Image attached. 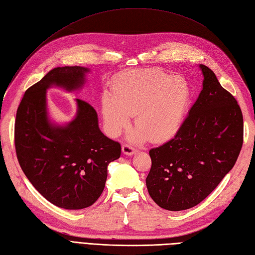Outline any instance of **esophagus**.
Instances as JSON below:
<instances>
[{
	"instance_id": "34e87169",
	"label": "esophagus",
	"mask_w": 255,
	"mask_h": 255,
	"mask_svg": "<svg viewBox=\"0 0 255 255\" xmlns=\"http://www.w3.org/2000/svg\"><path fill=\"white\" fill-rule=\"evenodd\" d=\"M122 151H123L124 154H126L128 156H131V155H133L136 152L135 149L132 146H130L129 144H124L122 146Z\"/></svg>"
}]
</instances>
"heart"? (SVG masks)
Instances as JSON below:
<instances>
[{"instance_id":"heart-1","label":"heart","mask_w":255,"mask_h":255,"mask_svg":"<svg viewBox=\"0 0 255 255\" xmlns=\"http://www.w3.org/2000/svg\"><path fill=\"white\" fill-rule=\"evenodd\" d=\"M113 94L102 98L104 127L111 136H117L135 115L139 129L130 135L135 143L147 138L155 143L172 139L182 127L191 100V89L184 78L157 70L121 76Z\"/></svg>"}]
</instances>
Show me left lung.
I'll list each match as a JSON object with an SVG mask.
<instances>
[{"label": "left lung", "instance_id": "8db88e82", "mask_svg": "<svg viewBox=\"0 0 255 255\" xmlns=\"http://www.w3.org/2000/svg\"><path fill=\"white\" fill-rule=\"evenodd\" d=\"M202 90L174 138L149 151V196L169 211L186 210L210 194L236 162L244 117L234 96L204 64Z\"/></svg>", "mask_w": 255, "mask_h": 255}]
</instances>
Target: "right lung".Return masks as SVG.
I'll use <instances>...</instances> for the list:
<instances>
[{
  "mask_svg": "<svg viewBox=\"0 0 255 255\" xmlns=\"http://www.w3.org/2000/svg\"><path fill=\"white\" fill-rule=\"evenodd\" d=\"M87 72L84 67L50 70L25 90L15 121L16 154L25 177L43 197L68 210L95 204L104 190L108 166L122 149L101 132L96 110L86 101L75 99L76 116L65 125L49 120L47 89H81Z\"/></svg>",
  "mask_w": 255,
  "mask_h": 255,
  "instance_id": "obj_1",
  "label": "right lung"
}]
</instances>
